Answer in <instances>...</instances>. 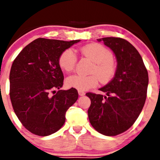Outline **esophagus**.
Wrapping results in <instances>:
<instances>
[{
  "label": "esophagus",
  "instance_id": "1",
  "mask_svg": "<svg viewBox=\"0 0 160 160\" xmlns=\"http://www.w3.org/2000/svg\"><path fill=\"white\" fill-rule=\"evenodd\" d=\"M78 95H79L80 96H83L85 95V92L83 91H78Z\"/></svg>",
  "mask_w": 160,
  "mask_h": 160
}]
</instances>
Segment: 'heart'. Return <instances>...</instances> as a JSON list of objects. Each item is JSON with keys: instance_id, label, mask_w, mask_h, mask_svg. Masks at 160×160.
<instances>
[{"instance_id": "1", "label": "heart", "mask_w": 160, "mask_h": 160, "mask_svg": "<svg viewBox=\"0 0 160 160\" xmlns=\"http://www.w3.org/2000/svg\"><path fill=\"white\" fill-rule=\"evenodd\" d=\"M82 53L95 63L90 75H74L67 78V85L78 91H87L94 88L99 83V78L103 82L110 81L115 73L113 62V55L107 47L100 44H89L81 50ZM77 63V56L72 49H67L61 53L59 58V65L65 72H72ZM96 73L99 76L94 75Z\"/></svg>"}]
</instances>
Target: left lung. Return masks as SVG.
<instances>
[{"label":"left lung","mask_w":160,"mask_h":160,"mask_svg":"<svg viewBox=\"0 0 160 160\" xmlns=\"http://www.w3.org/2000/svg\"><path fill=\"white\" fill-rule=\"evenodd\" d=\"M111 49L117 59L114 77L99 90L106 96L88 92L91 100L88 110L90 124L100 134L115 136L130 128L146 99L148 75L138 51L121 38L98 39Z\"/></svg>","instance_id":"8db88e82"}]
</instances>
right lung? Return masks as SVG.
<instances>
[{
	"label": "right lung",
	"instance_id": "obj_1",
	"mask_svg": "<svg viewBox=\"0 0 160 160\" xmlns=\"http://www.w3.org/2000/svg\"><path fill=\"white\" fill-rule=\"evenodd\" d=\"M78 42L38 38L13 61L9 76L11 101L18 120L32 134L47 136L58 132L65 122L67 110L78 99L74 88L52 93L64 82L60 55Z\"/></svg>",
	"mask_w": 160,
	"mask_h": 160
}]
</instances>
